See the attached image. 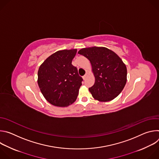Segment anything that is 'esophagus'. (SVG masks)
<instances>
[{
  "label": "esophagus",
  "instance_id": "esophagus-1",
  "mask_svg": "<svg viewBox=\"0 0 159 159\" xmlns=\"http://www.w3.org/2000/svg\"><path fill=\"white\" fill-rule=\"evenodd\" d=\"M86 77H87V74H85V75H84L82 78H83V79H84V80H85V79H86Z\"/></svg>",
  "mask_w": 159,
  "mask_h": 159
}]
</instances>
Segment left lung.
Instances as JSON below:
<instances>
[{"instance_id": "1", "label": "left lung", "mask_w": 159, "mask_h": 159, "mask_svg": "<svg viewBox=\"0 0 159 159\" xmlns=\"http://www.w3.org/2000/svg\"><path fill=\"white\" fill-rule=\"evenodd\" d=\"M78 53L91 63L95 82L89 90L93 97L101 102L116 98L127 80L126 66L120 57L107 48L97 47L82 48Z\"/></svg>"}]
</instances>
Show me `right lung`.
I'll return each mask as SVG.
<instances>
[{"label": "right lung", "mask_w": 159, "mask_h": 159, "mask_svg": "<svg viewBox=\"0 0 159 159\" xmlns=\"http://www.w3.org/2000/svg\"><path fill=\"white\" fill-rule=\"evenodd\" d=\"M77 49L58 51L40 65L38 84L46 100L53 106L66 107L77 99L82 78L72 61Z\"/></svg>", "instance_id": "1"}]
</instances>
